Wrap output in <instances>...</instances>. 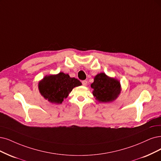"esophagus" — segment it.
I'll return each mask as SVG.
<instances>
[{"label":"esophagus","mask_w":161,"mask_h":161,"mask_svg":"<svg viewBox=\"0 0 161 161\" xmlns=\"http://www.w3.org/2000/svg\"><path fill=\"white\" fill-rule=\"evenodd\" d=\"M82 85L83 86H87V81H86V80H84V81H82Z\"/></svg>","instance_id":"34e87169"}]
</instances>
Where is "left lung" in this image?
I'll return each mask as SVG.
<instances>
[{
  "instance_id": "obj_1",
  "label": "left lung",
  "mask_w": 161,
  "mask_h": 161,
  "mask_svg": "<svg viewBox=\"0 0 161 161\" xmlns=\"http://www.w3.org/2000/svg\"><path fill=\"white\" fill-rule=\"evenodd\" d=\"M91 87L93 89V95L99 102H112L121 92L119 81L104 73H100L95 77Z\"/></svg>"
}]
</instances>
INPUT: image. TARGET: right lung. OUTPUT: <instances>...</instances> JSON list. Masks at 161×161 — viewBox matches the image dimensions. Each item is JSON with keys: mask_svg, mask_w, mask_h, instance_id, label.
Masks as SVG:
<instances>
[{"mask_svg": "<svg viewBox=\"0 0 161 161\" xmlns=\"http://www.w3.org/2000/svg\"><path fill=\"white\" fill-rule=\"evenodd\" d=\"M81 85L74 77L63 72L57 75L46 76L38 85L41 95L51 103H62L73 88Z\"/></svg>", "mask_w": 161, "mask_h": 161, "instance_id": "add662e5", "label": "right lung"}]
</instances>
